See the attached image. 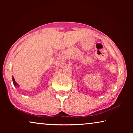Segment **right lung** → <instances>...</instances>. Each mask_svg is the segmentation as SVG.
<instances>
[{"instance_id": "add662e5", "label": "right lung", "mask_w": 133, "mask_h": 133, "mask_svg": "<svg viewBox=\"0 0 133 133\" xmlns=\"http://www.w3.org/2000/svg\"><path fill=\"white\" fill-rule=\"evenodd\" d=\"M13 84H14L15 86H19V84H17L16 82H15V80L14 79V78H13Z\"/></svg>"}]
</instances>
